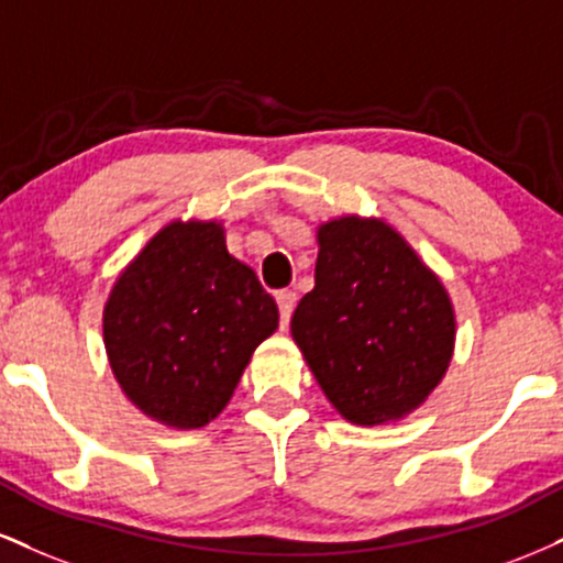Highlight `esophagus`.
<instances>
[{
  "instance_id": "34e87169",
  "label": "esophagus",
  "mask_w": 563,
  "mask_h": 563,
  "mask_svg": "<svg viewBox=\"0 0 563 563\" xmlns=\"http://www.w3.org/2000/svg\"><path fill=\"white\" fill-rule=\"evenodd\" d=\"M277 309H280V322H283V328H288V320H290V314H294V307H296V294L294 290H277Z\"/></svg>"
}]
</instances>
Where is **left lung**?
I'll list each match as a JSON object with an SVG mask.
<instances>
[{
  "mask_svg": "<svg viewBox=\"0 0 563 563\" xmlns=\"http://www.w3.org/2000/svg\"><path fill=\"white\" fill-rule=\"evenodd\" d=\"M317 241L314 288L294 311V341L349 422L401 419L449 369L456 333L449 294L380 220L341 217Z\"/></svg>",
  "mask_w": 563,
  "mask_h": 563,
  "instance_id": "obj_1",
  "label": "left lung"
}]
</instances>
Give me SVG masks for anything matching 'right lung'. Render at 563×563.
Here are the masks:
<instances>
[{
	"label": "right lung",
	"instance_id": "right-lung-1",
	"mask_svg": "<svg viewBox=\"0 0 563 563\" xmlns=\"http://www.w3.org/2000/svg\"><path fill=\"white\" fill-rule=\"evenodd\" d=\"M277 317L254 269L228 254L217 222H173L114 283L104 346L144 415L194 430L225 409Z\"/></svg>",
	"mask_w": 563,
	"mask_h": 563
}]
</instances>
